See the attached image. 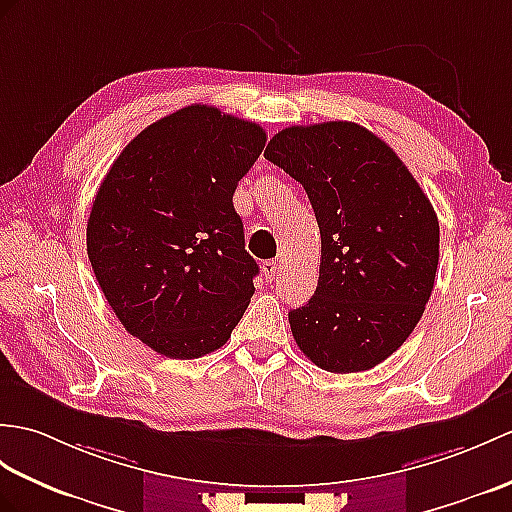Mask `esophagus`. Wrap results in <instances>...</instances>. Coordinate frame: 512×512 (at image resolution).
<instances>
[{
	"label": "esophagus",
	"mask_w": 512,
	"mask_h": 512,
	"mask_svg": "<svg viewBox=\"0 0 512 512\" xmlns=\"http://www.w3.org/2000/svg\"><path fill=\"white\" fill-rule=\"evenodd\" d=\"M281 272V259H268L264 261V275L266 279H277Z\"/></svg>",
	"instance_id": "1"
}]
</instances>
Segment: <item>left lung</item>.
Masks as SVG:
<instances>
[{"label":"left lung","instance_id":"1","mask_svg":"<svg viewBox=\"0 0 512 512\" xmlns=\"http://www.w3.org/2000/svg\"><path fill=\"white\" fill-rule=\"evenodd\" d=\"M264 157L303 185L320 229L318 285L290 310L292 336L329 373L368 371L430 301L441 242L432 202L395 150L353 122L283 128Z\"/></svg>","mask_w":512,"mask_h":512}]
</instances>
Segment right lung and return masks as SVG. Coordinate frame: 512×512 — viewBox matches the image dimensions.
Returning <instances> with one entry per match:
<instances>
[{
    "mask_svg": "<svg viewBox=\"0 0 512 512\" xmlns=\"http://www.w3.org/2000/svg\"><path fill=\"white\" fill-rule=\"evenodd\" d=\"M264 146L259 124L192 104L141 130L100 183L95 279L128 334L165 358L220 349L251 303L259 266L233 194Z\"/></svg>",
    "mask_w": 512,
    "mask_h": 512,
    "instance_id": "right-lung-1",
    "label": "right lung"
}]
</instances>
